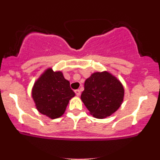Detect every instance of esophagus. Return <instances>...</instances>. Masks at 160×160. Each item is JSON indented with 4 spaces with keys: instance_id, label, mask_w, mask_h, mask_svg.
Returning <instances> with one entry per match:
<instances>
[{
    "instance_id": "esophagus-1",
    "label": "esophagus",
    "mask_w": 160,
    "mask_h": 160,
    "mask_svg": "<svg viewBox=\"0 0 160 160\" xmlns=\"http://www.w3.org/2000/svg\"><path fill=\"white\" fill-rule=\"evenodd\" d=\"M74 92H75V93H76V95H78V96H79V95H80V92H81L80 89H76V90H75Z\"/></svg>"
}]
</instances>
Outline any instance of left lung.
<instances>
[{
    "mask_svg": "<svg viewBox=\"0 0 160 160\" xmlns=\"http://www.w3.org/2000/svg\"><path fill=\"white\" fill-rule=\"evenodd\" d=\"M80 98L91 115L104 119L113 114L121 106L124 88L111 73L95 72L86 80Z\"/></svg>",
    "mask_w": 160,
    "mask_h": 160,
    "instance_id": "obj_1",
    "label": "left lung"
}]
</instances>
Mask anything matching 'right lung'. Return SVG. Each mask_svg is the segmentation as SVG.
I'll return each mask as SVG.
<instances>
[{
	"instance_id": "obj_1",
	"label": "right lung",
	"mask_w": 160,
	"mask_h": 160,
	"mask_svg": "<svg viewBox=\"0 0 160 160\" xmlns=\"http://www.w3.org/2000/svg\"><path fill=\"white\" fill-rule=\"evenodd\" d=\"M32 95L40 113L56 119L64 114L75 93L62 71H53L49 68L34 82Z\"/></svg>"
}]
</instances>
